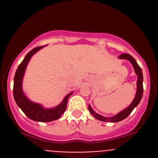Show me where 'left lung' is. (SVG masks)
<instances>
[{"mask_svg":"<svg viewBox=\"0 0 158 158\" xmlns=\"http://www.w3.org/2000/svg\"><path fill=\"white\" fill-rule=\"evenodd\" d=\"M119 58H122V59H127L128 61L131 62V63L133 65L134 69H135V73L136 74L138 75V81H137V92H136V96H135V99H134L133 102L131 103V105L128 107H127L126 109H124L123 111H122L121 112H119L118 114H117L115 116L111 117V118H106V117H103L101 115H98L97 113L95 112L93 109L91 108L90 105H89V112L91 113L92 115L100 121H104V122H111V123H116L119 122L121 120H123L124 118H126L128 115L131 113V111H133L134 108H135L136 106H138V104H139L141 99L142 97V94H143V76H142V69H141L140 66L138 65L137 62L135 61V58L133 57L130 55L128 54H123L121 55L118 56Z\"/></svg>","mask_w":158,"mask_h":158,"instance_id":"8db88e82","label":"left lung"}]
</instances>
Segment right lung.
<instances>
[{"label": "right lung", "instance_id": "right-lung-1", "mask_svg": "<svg viewBox=\"0 0 158 158\" xmlns=\"http://www.w3.org/2000/svg\"><path fill=\"white\" fill-rule=\"evenodd\" d=\"M43 47L44 46L37 47L31 50L18 66L16 74L14 77L13 96L16 104L20 107V109L29 118L34 121H38V122H51V121L56 120L59 118L61 115L65 112L66 109L68 98L73 93L67 95L64 98L62 104L57 106L56 107L52 109H44L40 104H35L33 102H31L30 100H27L22 91V80H23L25 69L27 67L29 60L35 53L37 52Z\"/></svg>", "mask_w": 158, "mask_h": 158}]
</instances>
